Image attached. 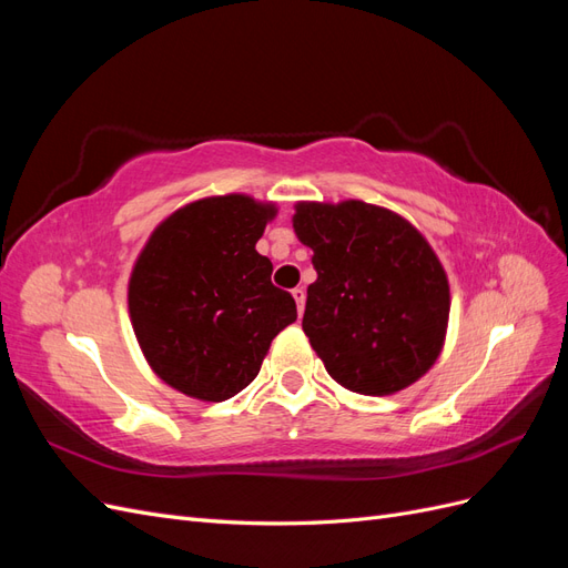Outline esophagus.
<instances>
[{
	"label": "esophagus",
	"instance_id": "esophagus-1",
	"mask_svg": "<svg viewBox=\"0 0 568 568\" xmlns=\"http://www.w3.org/2000/svg\"><path fill=\"white\" fill-rule=\"evenodd\" d=\"M294 301L298 305V315H303V311H305V288L303 286L294 288Z\"/></svg>",
	"mask_w": 568,
	"mask_h": 568
}]
</instances>
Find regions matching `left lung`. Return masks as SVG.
<instances>
[{"mask_svg": "<svg viewBox=\"0 0 568 568\" xmlns=\"http://www.w3.org/2000/svg\"><path fill=\"white\" fill-rule=\"evenodd\" d=\"M291 222L317 270L303 332L332 379L363 395H390L422 379L450 317L448 274L424 234L357 199L298 201Z\"/></svg>", "mask_w": 568, "mask_h": 568, "instance_id": "left-lung-1", "label": "left lung"}]
</instances>
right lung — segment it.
<instances>
[{
    "label": "right lung",
    "mask_w": 568,
    "mask_h": 568,
    "mask_svg": "<svg viewBox=\"0 0 568 568\" xmlns=\"http://www.w3.org/2000/svg\"><path fill=\"white\" fill-rule=\"evenodd\" d=\"M272 201L205 196L170 213L136 255L128 307L149 367L168 386L205 403L244 390L272 338L296 322V301L270 282L255 251Z\"/></svg>",
    "instance_id": "1"
}]
</instances>
